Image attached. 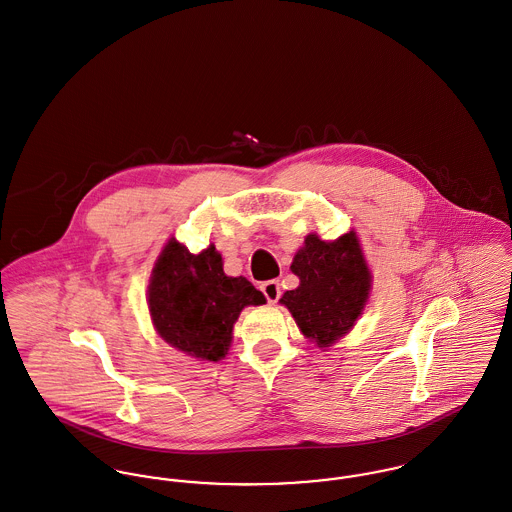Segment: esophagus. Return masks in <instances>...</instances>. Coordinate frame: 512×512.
I'll use <instances>...</instances> for the list:
<instances>
[{"mask_svg": "<svg viewBox=\"0 0 512 512\" xmlns=\"http://www.w3.org/2000/svg\"><path fill=\"white\" fill-rule=\"evenodd\" d=\"M262 293L266 295L268 303H278V299L281 297V287H279L278 279L264 281V283H262Z\"/></svg>", "mask_w": 512, "mask_h": 512, "instance_id": "obj_1", "label": "esophagus"}]
</instances>
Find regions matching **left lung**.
I'll return each mask as SVG.
<instances>
[{
  "mask_svg": "<svg viewBox=\"0 0 512 512\" xmlns=\"http://www.w3.org/2000/svg\"><path fill=\"white\" fill-rule=\"evenodd\" d=\"M291 272L299 287L285 291L279 303L289 309L305 338L319 348L332 346L362 315L372 289L358 236L352 231L328 242L307 234Z\"/></svg>",
  "mask_w": 512,
  "mask_h": 512,
  "instance_id": "left-lung-1",
  "label": "left lung"
}]
</instances>
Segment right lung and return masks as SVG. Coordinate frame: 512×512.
<instances>
[{
  "label": "right lung",
  "instance_id": "obj_1",
  "mask_svg": "<svg viewBox=\"0 0 512 512\" xmlns=\"http://www.w3.org/2000/svg\"><path fill=\"white\" fill-rule=\"evenodd\" d=\"M264 303L266 297L248 279L223 272V258L213 244L191 254L170 238L148 283V311L156 332L197 360L225 358L240 311Z\"/></svg>",
  "mask_w": 512,
  "mask_h": 512
}]
</instances>
